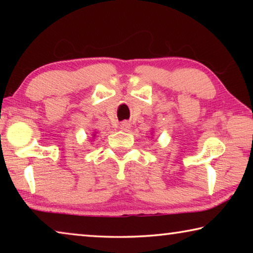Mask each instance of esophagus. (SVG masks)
<instances>
[{
  "label": "esophagus",
  "instance_id": "esophagus-1",
  "mask_svg": "<svg viewBox=\"0 0 253 253\" xmlns=\"http://www.w3.org/2000/svg\"><path fill=\"white\" fill-rule=\"evenodd\" d=\"M129 128H130V124L128 122H124V123L121 124V129L122 130L127 131V130H129Z\"/></svg>",
  "mask_w": 253,
  "mask_h": 253
}]
</instances>
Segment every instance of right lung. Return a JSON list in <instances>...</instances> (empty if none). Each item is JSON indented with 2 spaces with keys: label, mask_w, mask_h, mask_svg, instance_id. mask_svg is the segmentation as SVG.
<instances>
[{
  "label": "right lung",
  "mask_w": 253,
  "mask_h": 253,
  "mask_svg": "<svg viewBox=\"0 0 253 253\" xmlns=\"http://www.w3.org/2000/svg\"><path fill=\"white\" fill-rule=\"evenodd\" d=\"M93 137H95V134H93Z\"/></svg>",
  "instance_id": "obj_1"
}]
</instances>
